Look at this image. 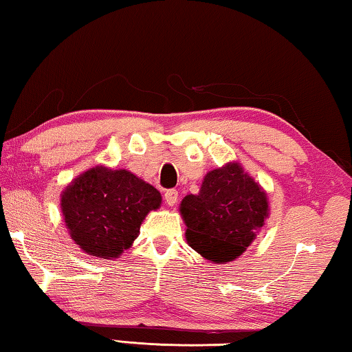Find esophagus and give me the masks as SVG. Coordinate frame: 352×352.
<instances>
[{
  "label": "esophagus",
  "instance_id": "esophagus-1",
  "mask_svg": "<svg viewBox=\"0 0 352 352\" xmlns=\"http://www.w3.org/2000/svg\"><path fill=\"white\" fill-rule=\"evenodd\" d=\"M164 199H166V204L169 207H174L177 201H178V191L177 190H167L164 194Z\"/></svg>",
  "mask_w": 352,
  "mask_h": 352
}]
</instances>
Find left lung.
I'll list each match as a JSON object with an SVG mask.
<instances>
[{"label":"left lung","mask_w":352,"mask_h":352,"mask_svg":"<svg viewBox=\"0 0 352 352\" xmlns=\"http://www.w3.org/2000/svg\"><path fill=\"white\" fill-rule=\"evenodd\" d=\"M186 242L204 259L228 264L242 256L270 214L269 197L237 161L204 177L197 194L180 202Z\"/></svg>","instance_id":"left-lung-1"}]
</instances>
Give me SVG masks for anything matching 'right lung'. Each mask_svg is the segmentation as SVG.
I'll return each mask as SVG.
<instances>
[{
	"instance_id": "1",
	"label": "right lung",
	"mask_w": 352,
	"mask_h": 352,
	"mask_svg": "<svg viewBox=\"0 0 352 352\" xmlns=\"http://www.w3.org/2000/svg\"><path fill=\"white\" fill-rule=\"evenodd\" d=\"M161 192L126 169L94 166L61 192L63 219L83 253L101 259L123 254L139 237L140 224L161 207Z\"/></svg>"
}]
</instances>
